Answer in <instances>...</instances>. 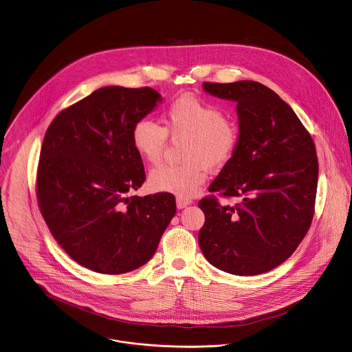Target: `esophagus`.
<instances>
[{"mask_svg":"<svg viewBox=\"0 0 352 352\" xmlns=\"http://www.w3.org/2000/svg\"><path fill=\"white\" fill-rule=\"evenodd\" d=\"M190 204H193L192 199L184 198V197H177V206H178V209H184V208H186Z\"/></svg>","mask_w":352,"mask_h":352,"instance_id":"esophagus-1","label":"esophagus"}]
</instances>
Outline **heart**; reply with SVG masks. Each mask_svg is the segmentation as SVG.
I'll return each instance as SVG.
<instances>
[{
    "instance_id": "b5f03b06",
    "label": "heart",
    "mask_w": 352,
    "mask_h": 352,
    "mask_svg": "<svg viewBox=\"0 0 352 352\" xmlns=\"http://www.w3.org/2000/svg\"><path fill=\"white\" fill-rule=\"evenodd\" d=\"M162 122L140 118L132 128V144L150 164L164 154L167 139L186 138L179 164H163L150 173V186L155 192L184 198L195 195L208 177V171L224 167L234 157L239 143V128L220 107L182 96L163 112Z\"/></svg>"
}]
</instances>
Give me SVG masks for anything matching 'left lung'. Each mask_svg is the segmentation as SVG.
Returning <instances> with one entry per match:
<instances>
[{"label":"left lung","mask_w":352,"mask_h":352,"mask_svg":"<svg viewBox=\"0 0 352 352\" xmlns=\"http://www.w3.org/2000/svg\"><path fill=\"white\" fill-rule=\"evenodd\" d=\"M237 102L239 143L198 206V243L206 261L234 275L267 273L298 247L312 224L318 162L311 133L293 109L255 80L204 82ZM237 197L234 206L218 198Z\"/></svg>","instance_id":"left-lung-1"}]
</instances>
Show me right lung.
Segmentation results:
<instances>
[{
  "mask_svg": "<svg viewBox=\"0 0 352 352\" xmlns=\"http://www.w3.org/2000/svg\"><path fill=\"white\" fill-rule=\"evenodd\" d=\"M159 101L151 87H101L58 113L44 135L40 213L66 254L96 273L118 275L147 263L175 214L171 193L126 195L146 181L132 128Z\"/></svg>",
  "mask_w": 352,
  "mask_h": 352,
  "instance_id": "1",
  "label": "right lung"
}]
</instances>
